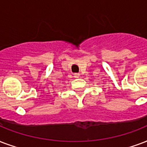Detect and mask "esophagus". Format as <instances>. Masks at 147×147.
<instances>
[{
  "mask_svg": "<svg viewBox=\"0 0 147 147\" xmlns=\"http://www.w3.org/2000/svg\"><path fill=\"white\" fill-rule=\"evenodd\" d=\"M79 76H80V74H79V73H75V74H74V77H75V78H78Z\"/></svg>",
  "mask_w": 147,
  "mask_h": 147,
  "instance_id": "1",
  "label": "esophagus"
}]
</instances>
